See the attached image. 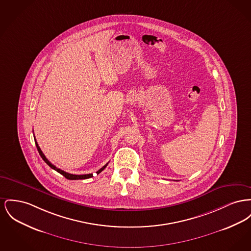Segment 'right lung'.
Returning a JSON list of instances; mask_svg holds the SVG:
<instances>
[{"label":"right lung","mask_w":251,"mask_h":251,"mask_svg":"<svg viewBox=\"0 0 251 251\" xmlns=\"http://www.w3.org/2000/svg\"><path fill=\"white\" fill-rule=\"evenodd\" d=\"M35 143H36V147L38 149V151H39V153H40V155L42 156V158L44 159V161H45L50 168H52L53 170H55L56 172H58L59 173L60 175H62L63 176L65 177V178H67V179H69V180H78V179H87V178H91V177H93V175L92 174H89V175H81V176H76V175H72V174H68V173H66V172H64V171H62V170H60L59 168H57L56 166H54L53 164L51 162H49V160L45 157V154L43 153V151H42V150H41V148L39 147V145H38V143H37V141H35ZM107 165H108V163L103 166L100 170H99L98 172H97V174L99 175V174H100L102 171H103L104 169L107 167Z\"/></svg>","instance_id":"add662e5"}]
</instances>
